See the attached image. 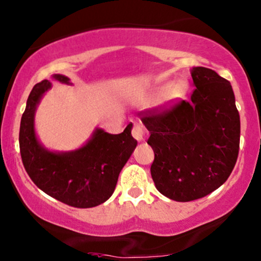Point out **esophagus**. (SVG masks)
I'll use <instances>...</instances> for the list:
<instances>
[{"label": "esophagus", "mask_w": 261, "mask_h": 261, "mask_svg": "<svg viewBox=\"0 0 261 261\" xmlns=\"http://www.w3.org/2000/svg\"><path fill=\"white\" fill-rule=\"evenodd\" d=\"M131 134H133V136L136 139L137 141H143L146 139V130L145 127L142 126V125L139 124V122H135L134 126H133V130H131Z\"/></svg>", "instance_id": "34e87169"}]
</instances>
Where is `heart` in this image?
Masks as SVG:
<instances>
[{"instance_id":"heart-1","label":"heart","mask_w":261,"mask_h":261,"mask_svg":"<svg viewBox=\"0 0 261 261\" xmlns=\"http://www.w3.org/2000/svg\"><path fill=\"white\" fill-rule=\"evenodd\" d=\"M170 85H166L163 88H162V92L167 91V89L169 88V92H168L169 99H176V98H180L185 94V92H187L188 86L185 82H176L172 87H170Z\"/></svg>"}]
</instances>
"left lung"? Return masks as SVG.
<instances>
[{
	"mask_svg": "<svg viewBox=\"0 0 261 261\" xmlns=\"http://www.w3.org/2000/svg\"><path fill=\"white\" fill-rule=\"evenodd\" d=\"M191 99L141 112L154 152L151 175L164 196L187 202L220 188L236 166L241 120L232 86L214 70L194 67Z\"/></svg>",
	"mask_w": 261,
	"mask_h": 261,
	"instance_id": "obj_1",
	"label": "left lung"
}]
</instances>
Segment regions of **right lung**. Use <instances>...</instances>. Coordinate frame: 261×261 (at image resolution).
<instances>
[{"instance_id": "add662e5", "label": "right lung", "mask_w": 261, "mask_h": 261, "mask_svg": "<svg viewBox=\"0 0 261 261\" xmlns=\"http://www.w3.org/2000/svg\"><path fill=\"white\" fill-rule=\"evenodd\" d=\"M54 79L68 83V79ZM51 87L47 80L33 87L19 128L23 166L39 189L68 206L88 208L107 201L114 193L119 174L137 145L131 136L133 124L121 134L97 130L86 146L70 153H54L39 145L34 133V112L41 95Z\"/></svg>"}]
</instances>
